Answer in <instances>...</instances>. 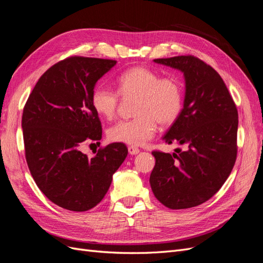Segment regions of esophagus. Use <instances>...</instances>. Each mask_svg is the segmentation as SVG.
<instances>
[{"label": "esophagus", "instance_id": "esophagus-1", "mask_svg": "<svg viewBox=\"0 0 263 263\" xmlns=\"http://www.w3.org/2000/svg\"><path fill=\"white\" fill-rule=\"evenodd\" d=\"M128 153H129V155H132V156H134V155H137V154L139 153V149H138L137 147L130 146V147H128Z\"/></svg>", "mask_w": 263, "mask_h": 263}]
</instances>
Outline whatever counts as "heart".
Segmentation results:
<instances>
[{
  "instance_id": "obj_1",
  "label": "heart",
  "mask_w": 263,
  "mask_h": 263,
  "mask_svg": "<svg viewBox=\"0 0 263 263\" xmlns=\"http://www.w3.org/2000/svg\"><path fill=\"white\" fill-rule=\"evenodd\" d=\"M116 84L117 92L123 99H136L134 104L136 117L109 127V140L141 146L155 136L157 123L169 126L181 113L182 90L176 78H160L155 70L137 66L119 74ZM118 94L105 85L95 87L91 98L95 113L102 118L112 119L119 104Z\"/></svg>"
}]
</instances>
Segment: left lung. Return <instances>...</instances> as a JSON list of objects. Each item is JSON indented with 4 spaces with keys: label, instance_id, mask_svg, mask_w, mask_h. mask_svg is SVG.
<instances>
[{
    "label": "left lung",
    "instance_id": "1",
    "mask_svg": "<svg viewBox=\"0 0 263 263\" xmlns=\"http://www.w3.org/2000/svg\"><path fill=\"white\" fill-rule=\"evenodd\" d=\"M154 61L177 69L184 77L183 108L163 140L186 145L187 149L179 155L154 151L150 186L168 209L194 208L210 200L234 168L237 107L220 76L194 55Z\"/></svg>",
    "mask_w": 263,
    "mask_h": 263
}]
</instances>
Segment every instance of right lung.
I'll return each mask as SVG.
<instances>
[{
	"label": "right lung",
	"mask_w": 263,
	"mask_h": 263,
	"mask_svg": "<svg viewBox=\"0 0 263 263\" xmlns=\"http://www.w3.org/2000/svg\"><path fill=\"white\" fill-rule=\"evenodd\" d=\"M115 60L70 57L41 77L23 110L22 128L29 171L39 190L62 209L85 212L105 196L128 149L114 142L93 158L80 150L102 138L92 92Z\"/></svg>",
	"instance_id": "obj_1"
}]
</instances>
